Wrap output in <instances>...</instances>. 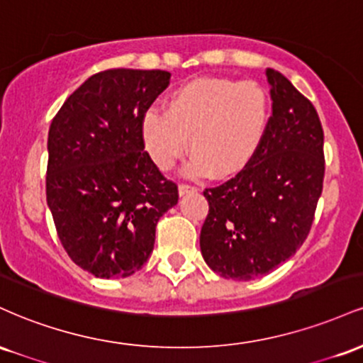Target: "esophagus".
<instances>
[{
    "mask_svg": "<svg viewBox=\"0 0 363 363\" xmlns=\"http://www.w3.org/2000/svg\"><path fill=\"white\" fill-rule=\"evenodd\" d=\"M196 187L194 186H189V184H179V196H186L189 193H196Z\"/></svg>",
    "mask_w": 363,
    "mask_h": 363,
    "instance_id": "34e87169",
    "label": "esophagus"
}]
</instances>
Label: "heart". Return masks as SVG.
Listing matches in <instances>:
<instances>
[{"mask_svg":"<svg viewBox=\"0 0 363 363\" xmlns=\"http://www.w3.org/2000/svg\"><path fill=\"white\" fill-rule=\"evenodd\" d=\"M269 118L272 102L259 83L201 77L174 90L165 112L145 114L141 140L160 170L172 169L189 141V176L230 179L257 155Z\"/></svg>","mask_w":363,"mask_h":363,"instance_id":"b5f03b06","label":"heart"}]
</instances>
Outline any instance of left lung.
<instances>
[{
  "label": "left lung",
  "instance_id": "left-lung-1",
  "mask_svg": "<svg viewBox=\"0 0 363 363\" xmlns=\"http://www.w3.org/2000/svg\"><path fill=\"white\" fill-rule=\"evenodd\" d=\"M273 114L247 169L205 189L210 211L199 245L223 278L249 281L273 272L303 244L323 193L324 133L309 99L266 69Z\"/></svg>",
  "mask_w": 363,
  "mask_h": 363
}]
</instances>
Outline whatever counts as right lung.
<instances>
[{
	"mask_svg": "<svg viewBox=\"0 0 363 363\" xmlns=\"http://www.w3.org/2000/svg\"><path fill=\"white\" fill-rule=\"evenodd\" d=\"M162 69H106L66 99L48 136L45 196L74 264L97 278L141 269L179 191L145 152L141 121L169 86Z\"/></svg>",
	"mask_w": 363,
	"mask_h": 363,
	"instance_id": "1",
	"label": "right lung"
}]
</instances>
